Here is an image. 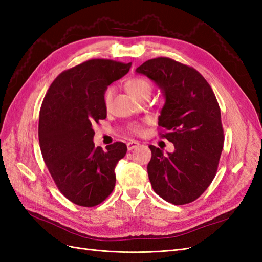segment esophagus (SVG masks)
<instances>
[{
    "instance_id": "esophagus-1",
    "label": "esophagus",
    "mask_w": 262,
    "mask_h": 262,
    "mask_svg": "<svg viewBox=\"0 0 262 262\" xmlns=\"http://www.w3.org/2000/svg\"><path fill=\"white\" fill-rule=\"evenodd\" d=\"M139 146H140V143L137 141H130L128 142V144H126V148H128V150H132Z\"/></svg>"
}]
</instances>
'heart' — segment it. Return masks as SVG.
<instances>
[{
    "label": "heart",
    "instance_id": "obj_1",
    "mask_svg": "<svg viewBox=\"0 0 262 262\" xmlns=\"http://www.w3.org/2000/svg\"><path fill=\"white\" fill-rule=\"evenodd\" d=\"M125 87H126V90H128V92L132 95V96L136 97L137 99H141L143 97H149L150 94H152V91H153L152 83L143 77L130 78V80L126 81ZM114 94H115L114 87H108L107 91L104 94V104L107 108L110 106V104H112ZM133 131L140 132L141 126L134 125Z\"/></svg>",
    "mask_w": 262,
    "mask_h": 262
}]
</instances>
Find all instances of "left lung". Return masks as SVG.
<instances>
[{"label": "left lung", "mask_w": 262, "mask_h": 262, "mask_svg": "<svg viewBox=\"0 0 262 262\" xmlns=\"http://www.w3.org/2000/svg\"><path fill=\"white\" fill-rule=\"evenodd\" d=\"M161 90L165 104L158 125L175 146L172 153L149 145L147 165L154 191L172 204L198 199L210 186L217 169L224 132L215 95L194 69L168 58L144 62L136 70Z\"/></svg>", "instance_id": "left-lung-1"}]
</instances>
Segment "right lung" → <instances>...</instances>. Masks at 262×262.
<instances>
[{"mask_svg":"<svg viewBox=\"0 0 262 262\" xmlns=\"http://www.w3.org/2000/svg\"><path fill=\"white\" fill-rule=\"evenodd\" d=\"M131 63L89 60L62 72L51 84L39 114V144L60 191L81 207H95L113 192L115 169L124 157L121 142L95 147L93 125L106 119L104 94L129 72Z\"/></svg>","mask_w":262,"mask_h":262,"instance_id":"1","label":"right lung"}]
</instances>
